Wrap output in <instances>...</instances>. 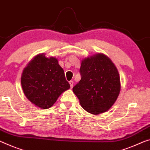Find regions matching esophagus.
<instances>
[{"mask_svg":"<svg viewBox=\"0 0 150 150\" xmlns=\"http://www.w3.org/2000/svg\"><path fill=\"white\" fill-rule=\"evenodd\" d=\"M69 84H70L71 88V89H72L73 87V84H74V83H73V81H69Z\"/></svg>","mask_w":150,"mask_h":150,"instance_id":"esophagus-1","label":"esophagus"}]
</instances>
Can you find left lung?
<instances>
[{"label":"left lung","instance_id":"8db88e82","mask_svg":"<svg viewBox=\"0 0 150 150\" xmlns=\"http://www.w3.org/2000/svg\"><path fill=\"white\" fill-rule=\"evenodd\" d=\"M81 79L73 88L81 105L97 115L111 108L121 89L120 77L113 63L104 54L98 53L82 61Z\"/></svg>","mask_w":150,"mask_h":150}]
</instances>
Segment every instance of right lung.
I'll return each mask as SVG.
<instances>
[{
    "mask_svg": "<svg viewBox=\"0 0 150 150\" xmlns=\"http://www.w3.org/2000/svg\"><path fill=\"white\" fill-rule=\"evenodd\" d=\"M21 81L27 98L41 109L51 108L60 95L70 88L57 59L47 58L44 53L37 54L28 63Z\"/></svg>",
    "mask_w": 150,
    "mask_h": 150,
    "instance_id": "1",
    "label": "right lung"
}]
</instances>
